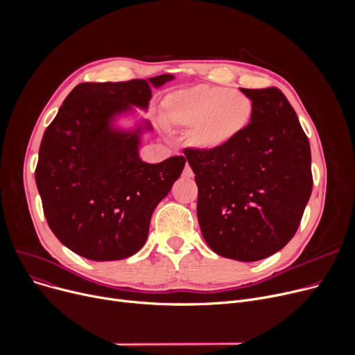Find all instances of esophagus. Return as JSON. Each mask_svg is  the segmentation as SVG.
<instances>
[{"instance_id":"34e87169","label":"esophagus","mask_w":355,"mask_h":355,"mask_svg":"<svg viewBox=\"0 0 355 355\" xmlns=\"http://www.w3.org/2000/svg\"><path fill=\"white\" fill-rule=\"evenodd\" d=\"M182 175H184L185 178H191V177L194 175V173H193V170H191V166H190L189 164H185V166H184V171H182Z\"/></svg>"}]
</instances>
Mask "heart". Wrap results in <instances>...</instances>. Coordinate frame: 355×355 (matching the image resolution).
<instances>
[{"label":"heart","mask_w":355,"mask_h":355,"mask_svg":"<svg viewBox=\"0 0 355 355\" xmlns=\"http://www.w3.org/2000/svg\"><path fill=\"white\" fill-rule=\"evenodd\" d=\"M168 121L193 128L190 142L201 149H216L237 138L252 121L253 102L243 92L198 85L180 90L165 103Z\"/></svg>","instance_id":"obj_1"}]
</instances>
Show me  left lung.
I'll use <instances>...</instances> for the list:
<instances>
[{"label": "left lung", "instance_id": "1", "mask_svg": "<svg viewBox=\"0 0 355 355\" xmlns=\"http://www.w3.org/2000/svg\"><path fill=\"white\" fill-rule=\"evenodd\" d=\"M240 90L253 102L243 132L184 154L196 174L204 240L223 257L254 262L285 248L300 227L312 193L311 146L277 87Z\"/></svg>", "mask_w": 355, "mask_h": 355}]
</instances>
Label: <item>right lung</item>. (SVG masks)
<instances>
[{"mask_svg": "<svg viewBox=\"0 0 355 355\" xmlns=\"http://www.w3.org/2000/svg\"><path fill=\"white\" fill-rule=\"evenodd\" d=\"M173 79L161 74L80 83L47 126L35 184L49 227L76 254L96 262L121 260L146 241L151 216L181 175L185 158L144 162L138 155L141 129H114L112 118L130 105L146 109L151 86Z\"/></svg>", "mask_w": 355, "mask_h": 355, "instance_id": "right-lung-1", "label": "right lung"}]
</instances>
